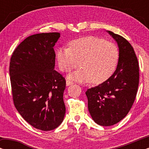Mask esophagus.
Masks as SVG:
<instances>
[{"label": "esophagus", "mask_w": 149, "mask_h": 149, "mask_svg": "<svg viewBox=\"0 0 149 149\" xmlns=\"http://www.w3.org/2000/svg\"><path fill=\"white\" fill-rule=\"evenodd\" d=\"M72 83H73V82L72 81L69 80V79H67V80H66V85H67V86H68V85H72Z\"/></svg>", "instance_id": "esophagus-1"}]
</instances>
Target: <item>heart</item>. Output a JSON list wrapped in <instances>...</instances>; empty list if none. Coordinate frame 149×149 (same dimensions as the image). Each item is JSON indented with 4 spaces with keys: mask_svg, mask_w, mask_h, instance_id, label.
I'll use <instances>...</instances> for the list:
<instances>
[{
    "mask_svg": "<svg viewBox=\"0 0 149 149\" xmlns=\"http://www.w3.org/2000/svg\"><path fill=\"white\" fill-rule=\"evenodd\" d=\"M117 46L95 36H87L70 42L69 47L57 50L61 70L70 72L79 65L81 68L68 76L81 83H100L113 74L119 61Z\"/></svg>",
    "mask_w": 149,
    "mask_h": 149,
    "instance_id": "obj_1",
    "label": "heart"
}]
</instances>
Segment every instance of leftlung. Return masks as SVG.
<instances>
[{
	"instance_id": "obj_1",
	"label": "left lung",
	"mask_w": 149,
	"mask_h": 149,
	"mask_svg": "<svg viewBox=\"0 0 149 149\" xmlns=\"http://www.w3.org/2000/svg\"><path fill=\"white\" fill-rule=\"evenodd\" d=\"M108 32L119 47L117 69L107 81L85 92L89 113L93 121L102 126L115 125L127 115L139 85V64L134 48L123 36Z\"/></svg>"
}]
</instances>
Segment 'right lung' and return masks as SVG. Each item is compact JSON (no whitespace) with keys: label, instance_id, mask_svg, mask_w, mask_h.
<instances>
[{"label":"right lung","instance_id":"1","mask_svg":"<svg viewBox=\"0 0 149 149\" xmlns=\"http://www.w3.org/2000/svg\"><path fill=\"white\" fill-rule=\"evenodd\" d=\"M60 36L59 32L28 36L13 51L10 60L15 107L30 125L42 131L58 127L66 113V80L54 70V47Z\"/></svg>","mask_w":149,"mask_h":149}]
</instances>
